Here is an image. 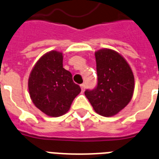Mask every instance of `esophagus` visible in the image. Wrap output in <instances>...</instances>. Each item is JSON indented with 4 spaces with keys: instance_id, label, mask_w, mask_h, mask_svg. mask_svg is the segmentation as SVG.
I'll list each match as a JSON object with an SVG mask.
<instances>
[{
    "instance_id": "34e87169",
    "label": "esophagus",
    "mask_w": 159,
    "mask_h": 159,
    "mask_svg": "<svg viewBox=\"0 0 159 159\" xmlns=\"http://www.w3.org/2000/svg\"><path fill=\"white\" fill-rule=\"evenodd\" d=\"M81 89H82V92L85 91V89H86V85H85V84H82V85H81Z\"/></svg>"
}]
</instances>
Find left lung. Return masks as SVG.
I'll list each match as a JSON object with an SVG mask.
<instances>
[{
	"label": "left lung",
	"instance_id": "left-lung-1",
	"mask_svg": "<svg viewBox=\"0 0 159 159\" xmlns=\"http://www.w3.org/2000/svg\"><path fill=\"white\" fill-rule=\"evenodd\" d=\"M98 85L86 90L85 95L96 113L113 116L131 101L134 92V75L127 61L116 51L102 48L94 52Z\"/></svg>",
	"mask_w": 159,
	"mask_h": 159
}]
</instances>
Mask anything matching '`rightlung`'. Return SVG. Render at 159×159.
<instances>
[{
	"label": "right lung",
	"instance_id": "right-lung-1",
	"mask_svg": "<svg viewBox=\"0 0 159 159\" xmlns=\"http://www.w3.org/2000/svg\"><path fill=\"white\" fill-rule=\"evenodd\" d=\"M28 90L34 106L52 117L67 113L81 92L71 73L63 68V53L56 50L45 53L37 61L29 76Z\"/></svg>",
	"mask_w": 159,
	"mask_h": 159
}]
</instances>
